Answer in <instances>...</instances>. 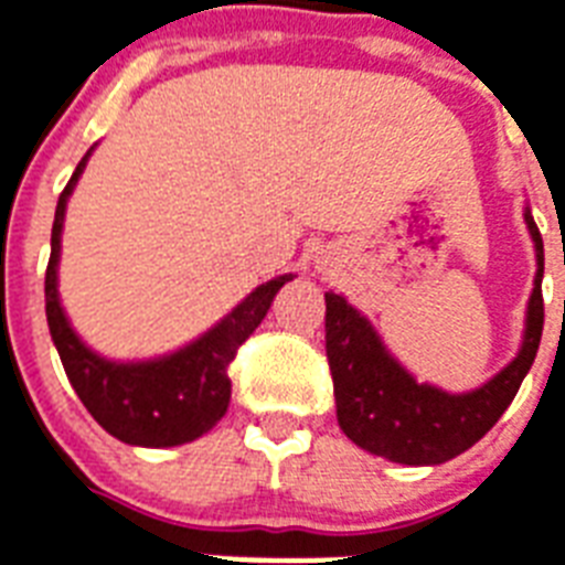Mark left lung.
<instances>
[{"label":"left lung","mask_w":565,"mask_h":565,"mask_svg":"<svg viewBox=\"0 0 565 565\" xmlns=\"http://www.w3.org/2000/svg\"><path fill=\"white\" fill-rule=\"evenodd\" d=\"M525 223L536 246V278L529 301L525 339L516 360L470 394H447L415 383L392 360L365 319L337 292H324L328 348L337 417L342 433L374 456L397 465H444L490 433L520 392L543 337V237L531 211Z\"/></svg>","instance_id":"8db88e82"}]
</instances>
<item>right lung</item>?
Returning a JSON list of instances; mask_svg holds the SVG:
<instances>
[{"mask_svg": "<svg viewBox=\"0 0 565 565\" xmlns=\"http://www.w3.org/2000/svg\"><path fill=\"white\" fill-rule=\"evenodd\" d=\"M89 156V153H86ZM86 156L77 162L75 173L63 188L54 211L52 258L45 267V316L57 345L60 362L66 377L77 392L89 415L98 420L118 441L136 447H177L205 435L220 417L226 415L232 397L228 365L237 356V348L252 337L273 305L275 292L292 281V275H281L260 284L243 305H237L214 330H209L194 345L182 348L179 354L156 362H109L92 354L89 348L68 328L63 307L57 301V258L63 211L84 171Z\"/></svg>", "mask_w": 565, "mask_h": 565, "instance_id": "1", "label": "right lung"}]
</instances>
